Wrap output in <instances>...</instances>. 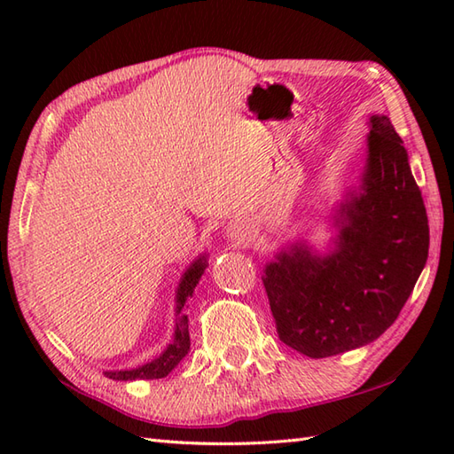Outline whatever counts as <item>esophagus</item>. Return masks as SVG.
<instances>
[{"label": "esophagus", "instance_id": "obj_1", "mask_svg": "<svg viewBox=\"0 0 454 454\" xmlns=\"http://www.w3.org/2000/svg\"><path fill=\"white\" fill-rule=\"evenodd\" d=\"M252 236H254V230L244 220H236V222H232V224L226 228V238L230 239V242H234L238 246L249 244V239H252Z\"/></svg>", "mask_w": 454, "mask_h": 454}]
</instances>
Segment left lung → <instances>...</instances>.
<instances>
[{"label":"left lung","instance_id":"obj_1","mask_svg":"<svg viewBox=\"0 0 454 454\" xmlns=\"http://www.w3.org/2000/svg\"><path fill=\"white\" fill-rule=\"evenodd\" d=\"M364 166L324 216V252L288 239L263 267L281 341L312 359L369 345L410 298L429 254V224L408 150L387 114H371Z\"/></svg>","mask_w":454,"mask_h":454}]
</instances>
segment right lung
I'll list each match as a JSON object with an SVG mask.
<instances>
[{"mask_svg": "<svg viewBox=\"0 0 454 454\" xmlns=\"http://www.w3.org/2000/svg\"><path fill=\"white\" fill-rule=\"evenodd\" d=\"M208 267V254L197 255L183 271L179 285L176 288V327H173V340L163 349L156 359H152L144 364L134 366V369H117V371H103L107 379L113 380H156L168 376L176 366L183 361L191 349L189 340V320L183 308L187 304V298L195 293V286L199 285L202 273Z\"/></svg>", "mask_w": 454, "mask_h": 454, "instance_id": "add662e5", "label": "right lung"}]
</instances>
